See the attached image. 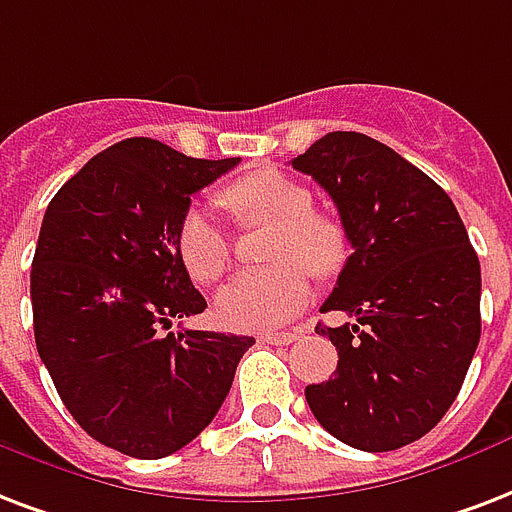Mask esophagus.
I'll return each mask as SVG.
<instances>
[{
	"label": "esophagus",
	"instance_id": "obj_1",
	"mask_svg": "<svg viewBox=\"0 0 512 512\" xmlns=\"http://www.w3.org/2000/svg\"><path fill=\"white\" fill-rule=\"evenodd\" d=\"M300 335H303V330H292V333H263L260 335V341L263 343H276V346H284V343H292L298 341Z\"/></svg>",
	"mask_w": 512,
	"mask_h": 512
}]
</instances>
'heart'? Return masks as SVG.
Wrapping results in <instances>:
<instances>
[{
	"label": "heart",
	"instance_id": "b5f03b06",
	"mask_svg": "<svg viewBox=\"0 0 512 512\" xmlns=\"http://www.w3.org/2000/svg\"><path fill=\"white\" fill-rule=\"evenodd\" d=\"M241 225L273 222L268 260L260 271H241L217 292V317L230 330H279L311 300V276H333L346 260V233L333 217L314 212L306 187L279 171H257L230 182L217 195ZM177 255L198 284L214 282L230 263V236L201 206H190L177 228Z\"/></svg>",
	"mask_w": 512,
	"mask_h": 512
}]
</instances>
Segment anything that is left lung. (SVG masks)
<instances>
[{"mask_svg":"<svg viewBox=\"0 0 512 512\" xmlns=\"http://www.w3.org/2000/svg\"><path fill=\"white\" fill-rule=\"evenodd\" d=\"M338 206L351 255L317 325L335 376L306 386L322 427L360 451H395L435 427L481 341V263L454 201L392 147L333 131L292 158Z\"/></svg>","mask_w":512,"mask_h":512,"instance_id":"8db88e82","label":"left lung"}]
</instances>
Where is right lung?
Returning <instances> with one entry per match:
<instances>
[{"mask_svg":"<svg viewBox=\"0 0 512 512\" xmlns=\"http://www.w3.org/2000/svg\"><path fill=\"white\" fill-rule=\"evenodd\" d=\"M236 163L134 136L93 155L45 212L31 260L39 360L74 421L120 454L163 459L198 438L255 343L169 333L206 308L177 255L179 220Z\"/></svg>","mask_w":512,"mask_h":512,"instance_id":"1","label":"right lung"}]
</instances>
